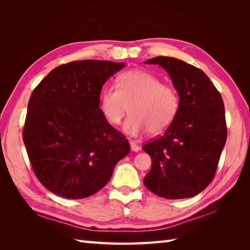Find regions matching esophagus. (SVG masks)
I'll return each mask as SVG.
<instances>
[{
	"label": "esophagus",
	"mask_w": 250,
	"mask_h": 250,
	"mask_svg": "<svg viewBox=\"0 0 250 250\" xmlns=\"http://www.w3.org/2000/svg\"><path fill=\"white\" fill-rule=\"evenodd\" d=\"M130 146H131V149L133 151H139L141 149V147L137 145V143L134 141H131L130 142Z\"/></svg>",
	"instance_id": "34e87169"
}]
</instances>
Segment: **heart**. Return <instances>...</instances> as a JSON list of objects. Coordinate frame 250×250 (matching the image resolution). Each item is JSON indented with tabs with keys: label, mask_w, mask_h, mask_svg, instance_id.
<instances>
[{
	"label": "heart",
	"mask_w": 250,
	"mask_h": 250,
	"mask_svg": "<svg viewBox=\"0 0 250 250\" xmlns=\"http://www.w3.org/2000/svg\"><path fill=\"white\" fill-rule=\"evenodd\" d=\"M129 111L124 131L135 136L147 130L152 134L167 130L179 109L176 89L162 83L152 74L143 70L121 73L117 87L107 86L100 93V108L110 125H117Z\"/></svg>",
	"instance_id": "obj_1"
}]
</instances>
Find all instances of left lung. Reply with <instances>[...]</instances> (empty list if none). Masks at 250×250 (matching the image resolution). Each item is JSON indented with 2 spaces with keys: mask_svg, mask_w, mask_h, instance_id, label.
Wrapping results in <instances>:
<instances>
[{
  "mask_svg": "<svg viewBox=\"0 0 250 250\" xmlns=\"http://www.w3.org/2000/svg\"><path fill=\"white\" fill-rule=\"evenodd\" d=\"M179 95V109L162 135L143 146L151 157L144 184L166 199H184L213 180L227 141L225 105L218 90L200 68L171 57H156Z\"/></svg>",
  "mask_w": 250,
  "mask_h": 250,
  "instance_id": "8db88e82",
  "label": "left lung"
}]
</instances>
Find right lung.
<instances>
[{"mask_svg": "<svg viewBox=\"0 0 250 250\" xmlns=\"http://www.w3.org/2000/svg\"><path fill=\"white\" fill-rule=\"evenodd\" d=\"M125 63L73 61L54 68L31 94L22 131L32 168L46 189L83 199L108 183L129 141L101 111L103 84Z\"/></svg>", "mask_w": 250, "mask_h": 250, "instance_id": "right-lung-1", "label": "right lung"}]
</instances>
